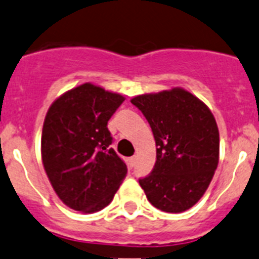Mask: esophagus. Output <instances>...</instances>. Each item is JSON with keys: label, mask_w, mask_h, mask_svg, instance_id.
Returning a JSON list of instances; mask_svg holds the SVG:
<instances>
[{"label": "esophagus", "mask_w": 259, "mask_h": 259, "mask_svg": "<svg viewBox=\"0 0 259 259\" xmlns=\"http://www.w3.org/2000/svg\"><path fill=\"white\" fill-rule=\"evenodd\" d=\"M135 164H137V157H132L129 159V165L130 167H134Z\"/></svg>", "instance_id": "obj_1"}]
</instances>
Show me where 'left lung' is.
Listing matches in <instances>:
<instances>
[{
	"label": "left lung",
	"instance_id": "1",
	"mask_svg": "<svg viewBox=\"0 0 259 259\" xmlns=\"http://www.w3.org/2000/svg\"><path fill=\"white\" fill-rule=\"evenodd\" d=\"M152 127L157 160L139 183L164 212L191 209L206 192L219 163V129L209 107L181 87L130 100Z\"/></svg>",
	"mask_w": 259,
	"mask_h": 259
}]
</instances>
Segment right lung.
<instances>
[{
	"label": "right lung",
	"mask_w": 259,
	"mask_h": 259,
	"mask_svg": "<svg viewBox=\"0 0 259 259\" xmlns=\"http://www.w3.org/2000/svg\"><path fill=\"white\" fill-rule=\"evenodd\" d=\"M125 97L94 83L60 95L45 116L41 160L62 202L91 214L106 207L127 173L110 144L107 121Z\"/></svg>",
	"instance_id": "1"
}]
</instances>
